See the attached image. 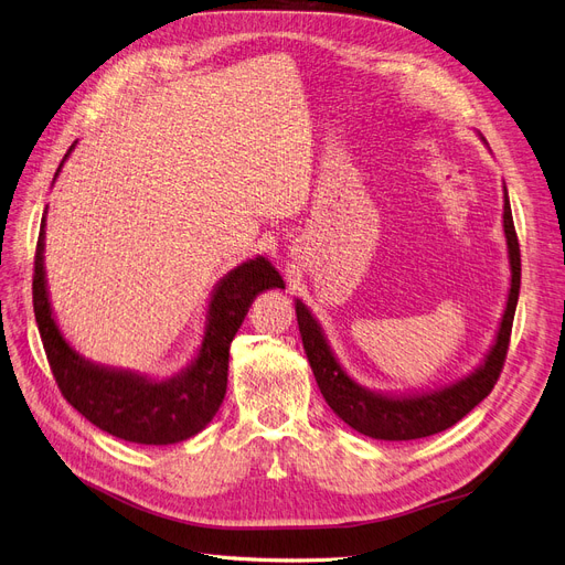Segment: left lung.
<instances>
[{
  "label": "left lung",
  "instance_id": "obj_1",
  "mask_svg": "<svg viewBox=\"0 0 565 565\" xmlns=\"http://www.w3.org/2000/svg\"><path fill=\"white\" fill-rule=\"evenodd\" d=\"M503 223H505L510 267H512V286H510L503 323H500L495 344L489 351L484 365L475 370L470 377L456 382L443 391L414 395V398H391V395L370 393L359 384H353L347 377V372L340 367V363L335 361V356H332V351L326 344L315 317L309 315V309L300 300L296 302V315H298L307 361L311 370H315V377L326 403L344 424H349L353 430H359L367 437H374V440H416V437H428L451 428L493 391L508 359L512 321H514L519 284H521V254H519V239H516V230L512 221L508 191H505Z\"/></svg>",
  "mask_w": 565,
  "mask_h": 565
}]
</instances>
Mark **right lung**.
<instances>
[{
  "label": "right lung",
  "mask_w": 565,
  "mask_h": 565,
  "mask_svg": "<svg viewBox=\"0 0 565 565\" xmlns=\"http://www.w3.org/2000/svg\"><path fill=\"white\" fill-rule=\"evenodd\" d=\"M44 221L34 254L32 305L51 372L65 401L99 430L137 445H174L200 433L225 398L230 342L256 296L267 288H284L279 271L265 258L230 271L209 305V323L195 363L179 377L151 382L83 361L60 335L44 279Z\"/></svg>",
  "instance_id": "add662e5"
}]
</instances>
